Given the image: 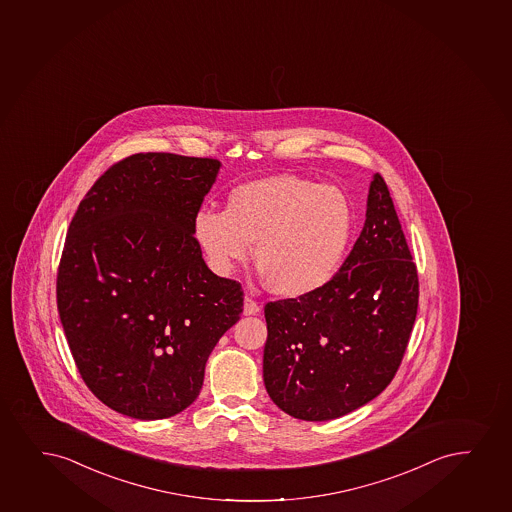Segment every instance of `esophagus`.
<instances>
[{"label": "esophagus", "instance_id": "obj_1", "mask_svg": "<svg viewBox=\"0 0 512 512\" xmlns=\"http://www.w3.org/2000/svg\"><path fill=\"white\" fill-rule=\"evenodd\" d=\"M259 311H261V306L251 298H244V315H258Z\"/></svg>", "mask_w": 512, "mask_h": 512}]
</instances>
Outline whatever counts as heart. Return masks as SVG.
<instances>
[{
	"label": "heart",
	"mask_w": 512,
	"mask_h": 512,
	"mask_svg": "<svg viewBox=\"0 0 512 512\" xmlns=\"http://www.w3.org/2000/svg\"><path fill=\"white\" fill-rule=\"evenodd\" d=\"M353 213L343 190L273 175L232 188L225 211L202 207L192 233L207 265L227 277L254 258L270 291L303 298L334 279L350 244Z\"/></svg>",
	"instance_id": "1"
}]
</instances>
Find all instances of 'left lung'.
Returning <instances> with one entry per match:
<instances>
[{
	"label": "left lung",
	"mask_w": 512,
	"mask_h": 512,
	"mask_svg": "<svg viewBox=\"0 0 512 512\" xmlns=\"http://www.w3.org/2000/svg\"><path fill=\"white\" fill-rule=\"evenodd\" d=\"M417 303L412 254L388 187L374 175L362 232L334 279L265 306L263 381L273 403L320 422L374 400L402 363Z\"/></svg>",
	"instance_id": "8db88e82"
}]
</instances>
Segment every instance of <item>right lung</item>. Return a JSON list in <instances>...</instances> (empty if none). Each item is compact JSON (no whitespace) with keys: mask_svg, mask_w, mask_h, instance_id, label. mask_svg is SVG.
<instances>
[{"mask_svg":"<svg viewBox=\"0 0 512 512\" xmlns=\"http://www.w3.org/2000/svg\"><path fill=\"white\" fill-rule=\"evenodd\" d=\"M221 162L147 152L107 169L69 225L57 306L79 374L140 421L180 414L242 313L239 282L207 268L194 214Z\"/></svg>","mask_w":512,"mask_h":512,"instance_id":"add662e5","label":"right lung"}]
</instances>
